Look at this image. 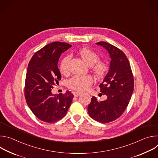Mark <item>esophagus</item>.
I'll return each instance as SVG.
<instances>
[{
  "mask_svg": "<svg viewBox=\"0 0 158 158\" xmlns=\"http://www.w3.org/2000/svg\"><path fill=\"white\" fill-rule=\"evenodd\" d=\"M73 94H74V97H79L81 94V93H77V92H74L73 93Z\"/></svg>",
  "mask_w": 158,
  "mask_h": 158,
  "instance_id": "esophagus-1",
  "label": "esophagus"
}]
</instances>
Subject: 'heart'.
I'll return each mask as SVG.
<instances>
[{
	"instance_id": "b5f03b06",
	"label": "heart",
	"mask_w": 158,
	"mask_h": 158,
	"mask_svg": "<svg viewBox=\"0 0 158 158\" xmlns=\"http://www.w3.org/2000/svg\"><path fill=\"white\" fill-rule=\"evenodd\" d=\"M78 54L90 66L91 72L96 78L102 79L105 76L108 69L107 65L104 61L99 59V57L96 52L87 48H83L79 50ZM70 58L69 56H65L60 60L59 67L61 74H69ZM93 83V79L91 76H75L67 81V86L76 91L84 92L87 91Z\"/></svg>"
}]
</instances>
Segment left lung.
<instances>
[{
	"mask_svg": "<svg viewBox=\"0 0 158 158\" xmlns=\"http://www.w3.org/2000/svg\"><path fill=\"white\" fill-rule=\"evenodd\" d=\"M96 44L108 51L111 59L109 71L99 85L107 99L98 101L93 96L87 110L93 119L108 123L119 118L128 106L134 91V77L127 57L121 49L103 41Z\"/></svg>",
	"mask_w": 158,
	"mask_h": 158,
	"instance_id": "obj_1",
	"label": "left lung"
}]
</instances>
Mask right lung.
Segmentation results:
<instances>
[{
	"instance_id": "1",
	"label": "right lung",
	"mask_w": 158,
	"mask_h": 158,
	"mask_svg": "<svg viewBox=\"0 0 158 158\" xmlns=\"http://www.w3.org/2000/svg\"><path fill=\"white\" fill-rule=\"evenodd\" d=\"M72 46L65 42H54L48 44L32 57L27 70L24 95L26 102L40 120L55 123L65 116L74 95L67 91L54 95L51 90L59 84L61 74L57 64L62 53Z\"/></svg>"
}]
</instances>
